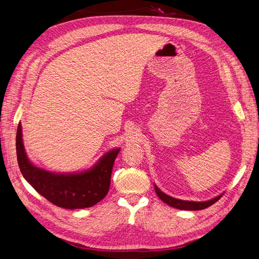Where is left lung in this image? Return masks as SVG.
<instances>
[{"label":"left lung","instance_id":"8db88e82","mask_svg":"<svg viewBox=\"0 0 259 259\" xmlns=\"http://www.w3.org/2000/svg\"><path fill=\"white\" fill-rule=\"evenodd\" d=\"M155 191H156L157 196L159 197L164 203H166L170 206H173L175 208H180V210H187V211L203 210V208H206L210 205L214 204L216 201H219L221 197L223 196V194H222V195L215 197L211 200H207V201H202V202L198 201V202H196V201H186V200H180V199H177V198L170 197L168 195H165L164 193H162V191L159 188H158L156 185H155Z\"/></svg>","mask_w":259,"mask_h":259}]
</instances>
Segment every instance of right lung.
I'll use <instances>...</instances> for the list:
<instances>
[{"instance_id": "add662e5", "label": "right lung", "mask_w": 259, "mask_h": 259, "mask_svg": "<svg viewBox=\"0 0 259 259\" xmlns=\"http://www.w3.org/2000/svg\"><path fill=\"white\" fill-rule=\"evenodd\" d=\"M120 148H114L84 172L53 173L30 162L24 151L21 124L16 136L17 160L23 178L49 202L63 208L90 207L106 196L110 189L114 161Z\"/></svg>"}]
</instances>
